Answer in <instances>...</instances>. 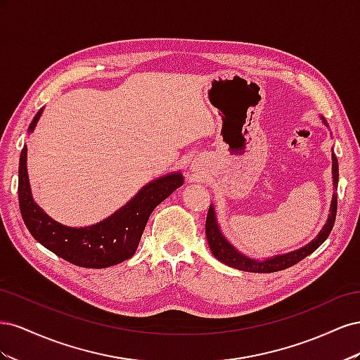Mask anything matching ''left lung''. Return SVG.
<instances>
[{
    "label": "left lung",
    "mask_w": 360,
    "mask_h": 360,
    "mask_svg": "<svg viewBox=\"0 0 360 360\" xmlns=\"http://www.w3.org/2000/svg\"><path fill=\"white\" fill-rule=\"evenodd\" d=\"M323 123L329 127L328 122H326L324 117H321ZM332 176H333V189H338V177H340V171H338V159L335 153H332ZM336 197L338 195L333 192L332 195V202H330V210H329V217L326 221L324 226L321 228V231L317 234V237L314 238L312 242L308 245H304L300 249L291 250V252L282 254V255H275L270 258L264 259H258V258H250L245 254H242L240 250L234 248L230 242L226 240V237L222 234L221 226L217 224L216 219V212L213 204L209 207V213H207V219H205V236H207V242H209V246L212 249V254L214 258H217L221 263L230 266L237 270H243V271H252V274H271V271H279L288 269L294 266L299 261H302L304 257H308L312 254L315 249H317L326 238L329 237L333 224H335V217H336Z\"/></svg>",
    "instance_id": "8db88e82"
}]
</instances>
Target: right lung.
Listing matches in <instances>:
<instances>
[{"label":"right lung","instance_id":"add662e5","mask_svg":"<svg viewBox=\"0 0 360 360\" xmlns=\"http://www.w3.org/2000/svg\"><path fill=\"white\" fill-rule=\"evenodd\" d=\"M41 112L43 108L32 118L28 134L36 129ZM183 181L180 171L160 176L106 219L90 226H68L52 219L32 198L24 146L19 159V209L31 236L51 252L75 266L105 269L134 257L151 212Z\"/></svg>","mask_w":360,"mask_h":360}]
</instances>
